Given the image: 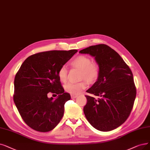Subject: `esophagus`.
<instances>
[{
	"label": "esophagus",
	"instance_id": "34e87169",
	"mask_svg": "<svg viewBox=\"0 0 150 150\" xmlns=\"http://www.w3.org/2000/svg\"><path fill=\"white\" fill-rule=\"evenodd\" d=\"M77 97V95H71V97L72 99H74L76 98Z\"/></svg>",
	"mask_w": 150,
	"mask_h": 150
}]
</instances>
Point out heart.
<instances>
[{
  "instance_id": "b5f03b06",
  "label": "heart",
  "mask_w": 150,
  "mask_h": 150,
  "mask_svg": "<svg viewBox=\"0 0 150 150\" xmlns=\"http://www.w3.org/2000/svg\"><path fill=\"white\" fill-rule=\"evenodd\" d=\"M71 64L81 71V79H85L89 83H93L97 81L100 76V66L97 62H93L92 59L86 55H79L73 59ZM68 70L63 66L58 71V77L62 82L67 81ZM87 86V83L82 81L78 83H68L64 86L65 91L71 95H77L82 90Z\"/></svg>"
}]
</instances>
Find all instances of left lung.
Instances as JSON below:
<instances>
[{
	"instance_id": "1",
	"label": "left lung",
	"mask_w": 150,
	"mask_h": 150,
	"mask_svg": "<svg viewBox=\"0 0 150 150\" xmlns=\"http://www.w3.org/2000/svg\"><path fill=\"white\" fill-rule=\"evenodd\" d=\"M79 53L93 57L100 69L98 79L86 91L98 98L86 95L84 115L96 129H115L126 121L132 110L136 97L132 73L121 56L105 44L90 46Z\"/></svg>"
}]
</instances>
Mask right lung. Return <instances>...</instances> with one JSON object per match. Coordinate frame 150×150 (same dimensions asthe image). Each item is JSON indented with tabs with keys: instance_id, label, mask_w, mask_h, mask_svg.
Instances as JSON below:
<instances>
[{
	"instance_id": "right-lung-1",
	"label": "right lung",
	"mask_w": 150,
	"mask_h": 150,
	"mask_svg": "<svg viewBox=\"0 0 150 150\" xmlns=\"http://www.w3.org/2000/svg\"><path fill=\"white\" fill-rule=\"evenodd\" d=\"M77 50H52L28 57L15 77L13 100L25 123L33 129L46 132L61 121L64 103L71 99L58 77L59 69ZM58 94L55 100L47 93Z\"/></svg>"
}]
</instances>
